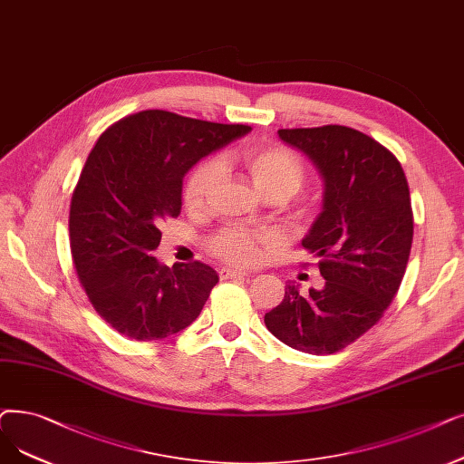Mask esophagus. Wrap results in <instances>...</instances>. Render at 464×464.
I'll return each instance as SVG.
<instances>
[{"label": "esophagus", "mask_w": 464, "mask_h": 464, "mask_svg": "<svg viewBox=\"0 0 464 464\" xmlns=\"http://www.w3.org/2000/svg\"><path fill=\"white\" fill-rule=\"evenodd\" d=\"M219 276L221 278H248L250 273L240 271V269H231V267H224L219 269Z\"/></svg>", "instance_id": "esophagus-1"}]
</instances>
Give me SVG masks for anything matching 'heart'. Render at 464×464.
Wrapping results in <instances>:
<instances>
[{"instance_id":"obj_1","label":"heart","mask_w":464,"mask_h":464,"mask_svg":"<svg viewBox=\"0 0 464 464\" xmlns=\"http://www.w3.org/2000/svg\"><path fill=\"white\" fill-rule=\"evenodd\" d=\"M238 165L248 172L254 188L261 195L292 197L305 182V167L301 159L288 148L266 146L248 148L233 155ZM218 159L208 157L200 160L189 172L184 186V203L188 208H203L218 184L219 178ZM266 233L250 231L240 226H227L219 229L208 243V250L218 259L231 266H252L259 257V246L267 243Z\"/></svg>"}]
</instances>
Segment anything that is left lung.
<instances>
[{
    "mask_svg": "<svg viewBox=\"0 0 464 464\" xmlns=\"http://www.w3.org/2000/svg\"><path fill=\"white\" fill-rule=\"evenodd\" d=\"M278 136L324 179L322 212L301 245L326 286L301 295L286 285L266 326L295 351L334 354L377 324L404 278L413 240L408 179L398 159L360 130L324 125Z\"/></svg>",
    "mask_w": 464,
    "mask_h": 464,
    "instance_id": "obj_1",
    "label": "left lung"
}]
</instances>
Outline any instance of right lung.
I'll return each mask as SVG.
<instances>
[{"label": "right lung", "mask_w": 464, "mask_h": 464, "mask_svg": "<svg viewBox=\"0 0 464 464\" xmlns=\"http://www.w3.org/2000/svg\"><path fill=\"white\" fill-rule=\"evenodd\" d=\"M252 129L146 110L117 121L87 157L70 205V248L94 311L121 335L186 330L218 273L200 261L160 266V226L182 210L188 170Z\"/></svg>", "instance_id": "obj_1"}]
</instances>
